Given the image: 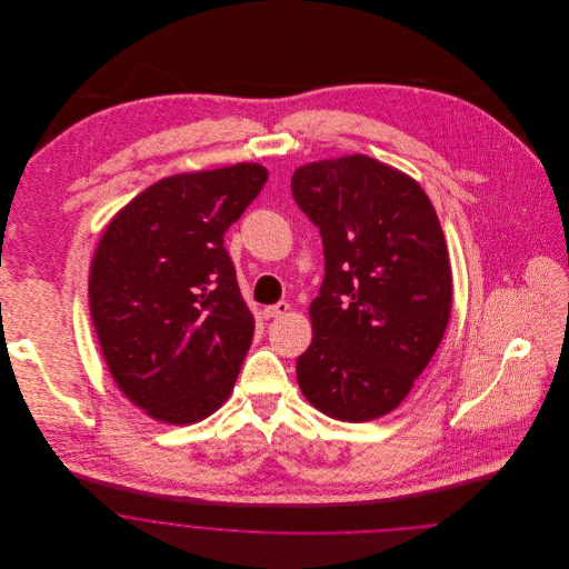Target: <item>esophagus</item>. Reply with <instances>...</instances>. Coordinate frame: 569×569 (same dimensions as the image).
<instances>
[{"instance_id":"34e87169","label":"esophagus","mask_w":569,"mask_h":569,"mask_svg":"<svg viewBox=\"0 0 569 569\" xmlns=\"http://www.w3.org/2000/svg\"><path fill=\"white\" fill-rule=\"evenodd\" d=\"M290 311V305L286 302V300H281V302H277V305H269V307H264L262 309V316L267 318V320H272V318H281V316H286Z\"/></svg>"}]
</instances>
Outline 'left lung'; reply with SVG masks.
I'll return each mask as SVG.
<instances>
[{
  "mask_svg": "<svg viewBox=\"0 0 569 569\" xmlns=\"http://www.w3.org/2000/svg\"><path fill=\"white\" fill-rule=\"evenodd\" d=\"M292 196L320 228L326 260L298 386L335 420H376L403 403L448 328L439 217L418 181L362 153L300 166Z\"/></svg>",
  "mask_w": 569,
  "mask_h": 569,
  "instance_id": "left-lung-1",
  "label": "left lung"
}]
</instances>
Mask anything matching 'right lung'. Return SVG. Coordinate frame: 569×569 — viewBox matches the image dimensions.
Returning a JSON list of instances; mask_svg holds the SVG:
<instances>
[{"instance_id": "add662e5", "label": "right lung", "mask_w": 569, "mask_h": 569, "mask_svg": "<svg viewBox=\"0 0 569 569\" xmlns=\"http://www.w3.org/2000/svg\"><path fill=\"white\" fill-rule=\"evenodd\" d=\"M269 179L260 163L172 174L110 219L89 309L119 390L166 425L223 406L253 337L226 230Z\"/></svg>"}]
</instances>
